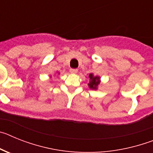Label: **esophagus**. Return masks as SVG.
Here are the masks:
<instances>
[{
    "label": "esophagus",
    "mask_w": 153,
    "mask_h": 153,
    "mask_svg": "<svg viewBox=\"0 0 153 153\" xmlns=\"http://www.w3.org/2000/svg\"><path fill=\"white\" fill-rule=\"evenodd\" d=\"M70 72L73 74H77L78 70H76V69H70Z\"/></svg>",
    "instance_id": "34e87169"
}]
</instances>
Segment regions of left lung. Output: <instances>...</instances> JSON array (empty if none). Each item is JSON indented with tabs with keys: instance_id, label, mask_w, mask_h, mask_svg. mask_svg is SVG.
Listing matches in <instances>:
<instances>
[{
	"instance_id": "left-lung-1",
	"label": "left lung",
	"mask_w": 153,
	"mask_h": 153,
	"mask_svg": "<svg viewBox=\"0 0 153 153\" xmlns=\"http://www.w3.org/2000/svg\"><path fill=\"white\" fill-rule=\"evenodd\" d=\"M89 78H90V83H88V86L92 90H97L98 85L100 83V78L97 76H93V74H89Z\"/></svg>"
}]
</instances>
